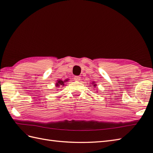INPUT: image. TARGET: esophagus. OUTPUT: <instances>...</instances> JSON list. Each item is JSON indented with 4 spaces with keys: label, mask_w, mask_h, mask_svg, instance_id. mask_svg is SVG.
<instances>
[{
    "label": "esophagus",
    "mask_w": 153,
    "mask_h": 153,
    "mask_svg": "<svg viewBox=\"0 0 153 153\" xmlns=\"http://www.w3.org/2000/svg\"><path fill=\"white\" fill-rule=\"evenodd\" d=\"M74 80H75V81H80L81 77H79V76H75V77H74Z\"/></svg>",
    "instance_id": "34e87169"
}]
</instances>
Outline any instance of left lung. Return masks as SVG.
I'll use <instances>...</instances> for the list:
<instances>
[{
  "label": "left lung",
  "instance_id": "8db88e82",
  "mask_svg": "<svg viewBox=\"0 0 153 153\" xmlns=\"http://www.w3.org/2000/svg\"><path fill=\"white\" fill-rule=\"evenodd\" d=\"M90 85H91V84H90ZM91 85H92V86H93V87H94V88L97 87V83H96V82H94V81H93V82H92V83H91ZM91 85H90V86H91ZM97 93H98V92H97Z\"/></svg>",
  "mask_w": 153,
  "mask_h": 153
}]
</instances>
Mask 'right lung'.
<instances>
[{
    "instance_id": "add662e5",
    "label": "right lung",
    "mask_w": 153,
    "mask_h": 153,
    "mask_svg": "<svg viewBox=\"0 0 153 153\" xmlns=\"http://www.w3.org/2000/svg\"><path fill=\"white\" fill-rule=\"evenodd\" d=\"M69 80V79H66L65 80H61V79H58L56 80V83H55V87L56 88H59V87H64L65 85V83L67 82Z\"/></svg>"
}]
</instances>
